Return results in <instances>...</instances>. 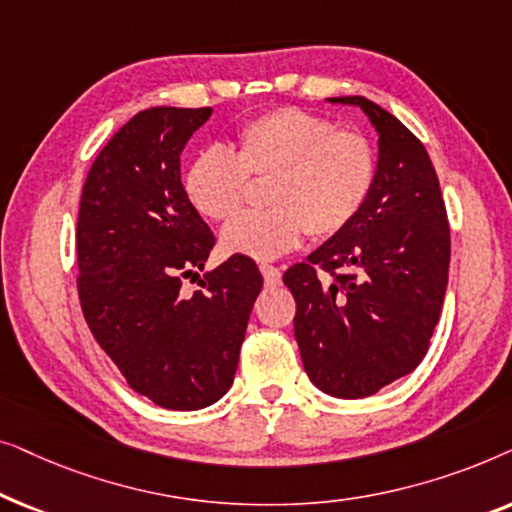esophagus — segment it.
<instances>
[{"label":"esophagus","instance_id":"1","mask_svg":"<svg viewBox=\"0 0 512 512\" xmlns=\"http://www.w3.org/2000/svg\"><path fill=\"white\" fill-rule=\"evenodd\" d=\"M261 272H263V279L268 286H279L282 284V272L275 265H268V263H261Z\"/></svg>","mask_w":512,"mask_h":512}]
</instances>
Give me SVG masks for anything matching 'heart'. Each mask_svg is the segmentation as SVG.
Returning <instances> with one entry per match:
<instances>
[{"instance_id":"b5f03b06","label":"heart","mask_w":512,"mask_h":512,"mask_svg":"<svg viewBox=\"0 0 512 512\" xmlns=\"http://www.w3.org/2000/svg\"><path fill=\"white\" fill-rule=\"evenodd\" d=\"M375 149L363 132L335 128L324 116L298 107H277L244 121L235 132L233 156L207 149L184 177L191 207L209 221L240 214L251 181H268L270 209L228 223L221 233L226 254L270 261L296 249L307 233L314 240L340 235L375 184Z\"/></svg>"}]
</instances>
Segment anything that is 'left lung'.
<instances>
[{"instance_id":"1","label":"left lung","mask_w":512,"mask_h":512,"mask_svg":"<svg viewBox=\"0 0 512 512\" xmlns=\"http://www.w3.org/2000/svg\"><path fill=\"white\" fill-rule=\"evenodd\" d=\"M359 104L380 135L361 214L284 272L296 298L305 373L326 394L363 398L415 370L429 352L450 270V221L424 144L380 104Z\"/></svg>"}]
</instances>
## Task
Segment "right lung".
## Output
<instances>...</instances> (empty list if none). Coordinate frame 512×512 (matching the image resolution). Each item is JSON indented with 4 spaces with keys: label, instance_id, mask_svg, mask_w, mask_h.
I'll use <instances>...</instances> for the list:
<instances>
[{
    "label": "right lung",
    "instance_id": "right-lung-1",
    "mask_svg": "<svg viewBox=\"0 0 512 512\" xmlns=\"http://www.w3.org/2000/svg\"><path fill=\"white\" fill-rule=\"evenodd\" d=\"M212 109L151 107L104 144L83 184L76 289L90 333L132 391L198 410L233 384L263 277L249 256L205 268L216 237L181 184V151Z\"/></svg>",
    "mask_w": 512,
    "mask_h": 512
}]
</instances>
